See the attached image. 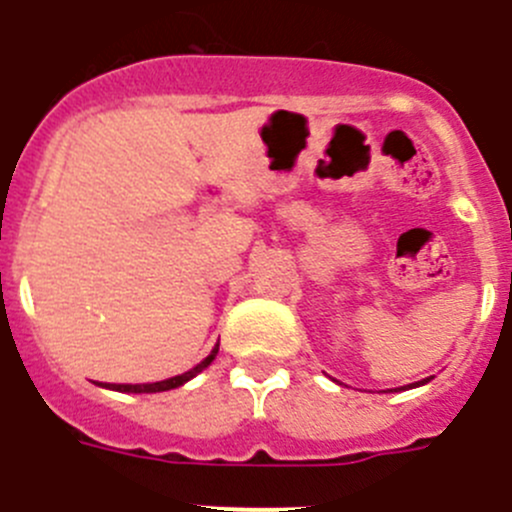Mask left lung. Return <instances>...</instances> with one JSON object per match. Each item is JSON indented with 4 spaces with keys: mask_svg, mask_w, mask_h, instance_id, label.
<instances>
[{
    "mask_svg": "<svg viewBox=\"0 0 512 512\" xmlns=\"http://www.w3.org/2000/svg\"><path fill=\"white\" fill-rule=\"evenodd\" d=\"M425 382H428V379H425ZM418 384H420V382H418Z\"/></svg>",
    "mask_w": 512,
    "mask_h": 512,
    "instance_id": "left-lung-1",
    "label": "left lung"
}]
</instances>
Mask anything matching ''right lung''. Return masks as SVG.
Segmentation results:
<instances>
[{"label": "right lung", "instance_id": "obj_1", "mask_svg": "<svg viewBox=\"0 0 512 512\" xmlns=\"http://www.w3.org/2000/svg\"><path fill=\"white\" fill-rule=\"evenodd\" d=\"M215 354H217V346L212 348V354L207 356L205 361H200V364L194 366V369L179 374V377L164 379V382H153V384H104V387H110V390H117V392H166V390H174V387H182L184 382H189L192 377H197V374H200L205 366H210V361L215 359Z\"/></svg>", "mask_w": 512, "mask_h": 512}]
</instances>
